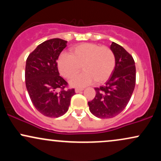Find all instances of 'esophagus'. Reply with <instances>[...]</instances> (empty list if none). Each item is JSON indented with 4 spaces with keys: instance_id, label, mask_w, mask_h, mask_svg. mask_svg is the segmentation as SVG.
I'll use <instances>...</instances> for the list:
<instances>
[{
    "instance_id": "esophagus-1",
    "label": "esophagus",
    "mask_w": 161,
    "mask_h": 161,
    "mask_svg": "<svg viewBox=\"0 0 161 161\" xmlns=\"http://www.w3.org/2000/svg\"><path fill=\"white\" fill-rule=\"evenodd\" d=\"M83 90H84L83 88H75V93H79V92L83 91Z\"/></svg>"
}]
</instances>
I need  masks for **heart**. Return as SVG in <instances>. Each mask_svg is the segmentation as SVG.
Returning <instances> with one entry per match:
<instances>
[{"mask_svg":"<svg viewBox=\"0 0 161 161\" xmlns=\"http://www.w3.org/2000/svg\"><path fill=\"white\" fill-rule=\"evenodd\" d=\"M115 66V55L110 47L92 43L72 47L69 55L63 53L57 60L59 72L67 79L75 76L82 66L84 73L70 82L75 87L88 86L95 80L97 84H102L111 76Z\"/></svg>","mask_w":161,"mask_h":161,"instance_id":"heart-1","label":"heart"}]
</instances>
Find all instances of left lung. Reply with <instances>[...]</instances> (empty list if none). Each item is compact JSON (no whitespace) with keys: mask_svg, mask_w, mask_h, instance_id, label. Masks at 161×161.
I'll list each match as a JSON object with an SVG mask.
<instances>
[{"mask_svg":"<svg viewBox=\"0 0 161 161\" xmlns=\"http://www.w3.org/2000/svg\"><path fill=\"white\" fill-rule=\"evenodd\" d=\"M110 49L116 57L115 69L105 86L95 88V98L88 102L92 114L101 119L120 114L128 104L136 86L133 57L115 42H112Z\"/></svg>","mask_w":161,"mask_h":161,"instance_id":"obj_1","label":"left lung"}]
</instances>
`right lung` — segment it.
<instances>
[{
    "instance_id": "obj_1",
    "label": "right lung",
    "mask_w": 161,
    "mask_h": 161,
    "mask_svg": "<svg viewBox=\"0 0 161 161\" xmlns=\"http://www.w3.org/2000/svg\"><path fill=\"white\" fill-rule=\"evenodd\" d=\"M67 42L52 38L40 44L29 53L25 79L28 93L36 110L47 117L56 118L67 112L74 88L60 76L57 60Z\"/></svg>"
}]
</instances>
